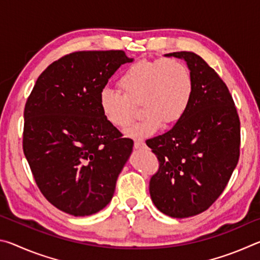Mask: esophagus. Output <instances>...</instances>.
I'll use <instances>...</instances> for the list:
<instances>
[{
	"mask_svg": "<svg viewBox=\"0 0 260 260\" xmlns=\"http://www.w3.org/2000/svg\"><path fill=\"white\" fill-rule=\"evenodd\" d=\"M147 146H146V143L143 142V141H135L134 142V148L135 149H143V148H146Z\"/></svg>",
	"mask_w": 260,
	"mask_h": 260,
	"instance_id": "1",
	"label": "esophagus"
}]
</instances>
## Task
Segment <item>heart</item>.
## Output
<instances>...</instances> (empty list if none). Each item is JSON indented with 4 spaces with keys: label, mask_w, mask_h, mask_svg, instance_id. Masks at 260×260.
I'll use <instances>...</instances> for the list:
<instances>
[{
    "label": "heart",
    "mask_w": 260,
    "mask_h": 260,
    "mask_svg": "<svg viewBox=\"0 0 260 260\" xmlns=\"http://www.w3.org/2000/svg\"><path fill=\"white\" fill-rule=\"evenodd\" d=\"M118 87L122 94L108 88L101 91L100 109L110 125L126 129L141 105L144 118L127 132L136 139L155 134L161 125L178 124L190 108L195 90L190 69L178 58L135 61L122 72Z\"/></svg>",
    "instance_id": "heart-1"
}]
</instances>
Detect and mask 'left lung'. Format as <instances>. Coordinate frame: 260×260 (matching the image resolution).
Instances as JSON below:
<instances>
[{"label": "left lung", "mask_w": 260, "mask_h": 260, "mask_svg": "<svg viewBox=\"0 0 260 260\" xmlns=\"http://www.w3.org/2000/svg\"><path fill=\"white\" fill-rule=\"evenodd\" d=\"M166 56L187 61L195 90L186 116L146 141L159 162L149 191L160 212L188 218L208 210L225 190L240 158V118L226 83L201 56Z\"/></svg>", "instance_id": "obj_1"}]
</instances>
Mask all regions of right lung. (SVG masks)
I'll return each mask as SVG.
<instances>
[{
	"mask_svg": "<svg viewBox=\"0 0 260 260\" xmlns=\"http://www.w3.org/2000/svg\"><path fill=\"white\" fill-rule=\"evenodd\" d=\"M132 60L124 50L71 52L40 74L26 101L24 155L42 195L65 213L94 214L112 200L134 142L105 120L99 98Z\"/></svg>",
	"mask_w": 260,
	"mask_h": 260,
	"instance_id": "obj_1",
	"label": "right lung"
}]
</instances>
